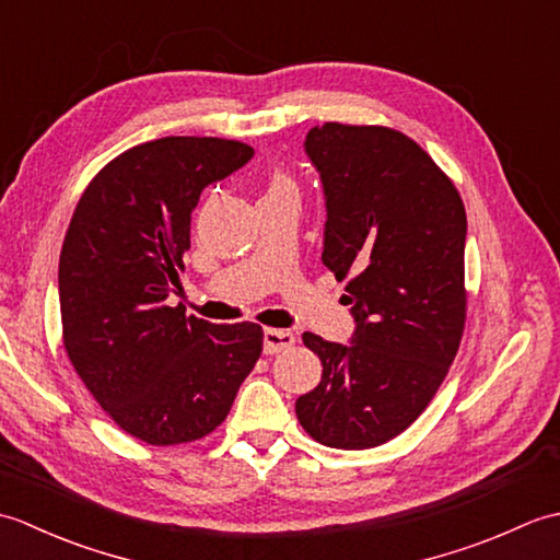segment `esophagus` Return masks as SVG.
<instances>
[{"mask_svg": "<svg viewBox=\"0 0 560 560\" xmlns=\"http://www.w3.org/2000/svg\"><path fill=\"white\" fill-rule=\"evenodd\" d=\"M293 343H295L293 331H289V329H273V327L265 329V353H279L283 349L293 347Z\"/></svg>", "mask_w": 560, "mask_h": 560, "instance_id": "esophagus-1", "label": "esophagus"}]
</instances>
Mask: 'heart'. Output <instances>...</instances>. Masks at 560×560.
<instances>
[{
  "label": "heart",
  "mask_w": 560,
  "mask_h": 560,
  "mask_svg": "<svg viewBox=\"0 0 560 560\" xmlns=\"http://www.w3.org/2000/svg\"><path fill=\"white\" fill-rule=\"evenodd\" d=\"M273 187H291L287 180H283V177H277V180L271 183V187L269 189H273Z\"/></svg>",
  "instance_id": "b5f03b06"
}]
</instances>
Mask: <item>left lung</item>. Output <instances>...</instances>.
I'll use <instances>...</instances> for the list:
<instances>
[{"label":"left lung","instance_id":"left-lung-1","mask_svg":"<svg viewBox=\"0 0 560 560\" xmlns=\"http://www.w3.org/2000/svg\"><path fill=\"white\" fill-rule=\"evenodd\" d=\"M323 180V265L351 273V343L305 331L323 361L319 385L295 413L317 443L383 445L433 399L459 349L467 293V213L459 192L407 135L325 122L305 137Z\"/></svg>","mask_w":560,"mask_h":560}]
</instances>
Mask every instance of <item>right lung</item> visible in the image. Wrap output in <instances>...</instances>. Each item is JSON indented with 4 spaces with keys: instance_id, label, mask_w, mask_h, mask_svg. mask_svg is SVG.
Listing matches in <instances>:
<instances>
[{
    "instance_id": "add662e5",
    "label": "right lung",
    "mask_w": 560,
    "mask_h": 560,
    "mask_svg": "<svg viewBox=\"0 0 560 560\" xmlns=\"http://www.w3.org/2000/svg\"><path fill=\"white\" fill-rule=\"evenodd\" d=\"M255 156L217 137H163L120 153L81 195L59 255L65 349L110 419L149 445L209 435L261 353L255 323L171 307L201 189Z\"/></svg>"
}]
</instances>
